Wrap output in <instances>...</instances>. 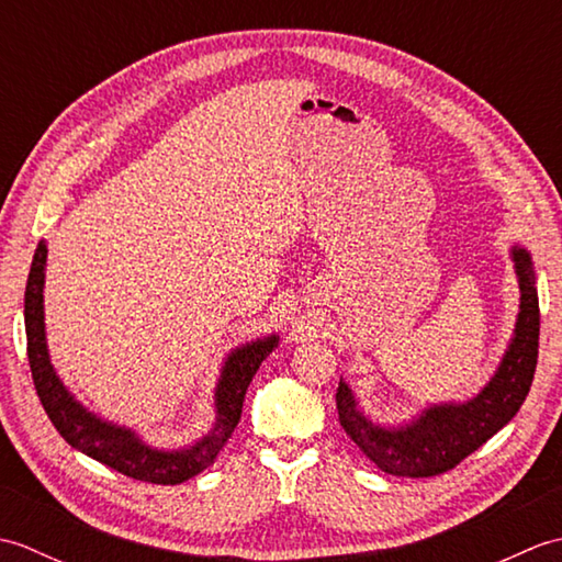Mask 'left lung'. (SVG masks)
<instances>
[{"instance_id": "obj_1", "label": "left lung", "mask_w": 562, "mask_h": 562, "mask_svg": "<svg viewBox=\"0 0 562 562\" xmlns=\"http://www.w3.org/2000/svg\"><path fill=\"white\" fill-rule=\"evenodd\" d=\"M512 258H515L521 290L515 338L491 384L479 396L459 405H432L415 423L386 429L369 423L357 411L348 384L345 381L338 384V420L355 445L367 453V459L374 461L381 471L405 475V479H429V475L447 473L469 453L483 447L521 408L531 389L536 360H539L541 314L529 254L515 246Z\"/></svg>"}]
</instances>
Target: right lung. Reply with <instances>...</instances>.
Listing matches in <instances>:
<instances>
[{"mask_svg": "<svg viewBox=\"0 0 562 562\" xmlns=\"http://www.w3.org/2000/svg\"><path fill=\"white\" fill-rule=\"evenodd\" d=\"M45 258L47 248L41 241L33 254L26 300H23V318H26V340H29V364L35 391L50 423L67 445L83 451L87 457L111 465L117 473L142 483L178 485L193 479L200 471L217 459L220 449L232 437L234 427L241 420V408L250 379L256 376L260 362L278 345V338L256 340L232 352L224 364L222 379L217 384V425L207 437H202L195 447L181 451H159L151 449L130 432L125 427L103 423L101 417L87 413V408L71 398V393L57 379L55 369L47 357L45 324H43V282H45Z\"/></svg>", "mask_w": 562, "mask_h": 562, "instance_id": "1", "label": "right lung"}]
</instances>
